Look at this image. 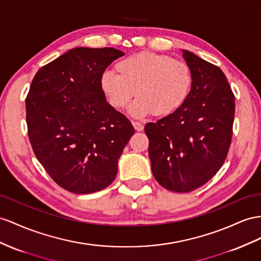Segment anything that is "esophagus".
<instances>
[{"mask_svg": "<svg viewBox=\"0 0 261 261\" xmlns=\"http://www.w3.org/2000/svg\"><path fill=\"white\" fill-rule=\"evenodd\" d=\"M132 124H133V126H135V129L137 131H142L144 129V125L139 121H132Z\"/></svg>", "mask_w": 261, "mask_h": 261, "instance_id": "1", "label": "esophagus"}]
</instances>
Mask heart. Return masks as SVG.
<instances>
[{"label":"heart","mask_w":261,"mask_h":261,"mask_svg":"<svg viewBox=\"0 0 261 261\" xmlns=\"http://www.w3.org/2000/svg\"><path fill=\"white\" fill-rule=\"evenodd\" d=\"M115 71H106L100 85L108 102L117 110L128 106L132 116L142 118L153 113L158 117L175 112L188 99L193 83L190 66L181 59L140 51L116 65Z\"/></svg>","instance_id":"obj_1"}]
</instances>
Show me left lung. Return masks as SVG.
I'll list each match as a JSON object with an SVG mask.
<instances>
[{"mask_svg": "<svg viewBox=\"0 0 261 261\" xmlns=\"http://www.w3.org/2000/svg\"><path fill=\"white\" fill-rule=\"evenodd\" d=\"M193 83L179 108L144 126L152 173L164 189L188 193L207 183L229 151L235 96L218 66L182 49Z\"/></svg>", "mask_w": 261, "mask_h": 261, "instance_id": "8db88e82", "label": "left lung"}]
</instances>
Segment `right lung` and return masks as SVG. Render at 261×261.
<instances>
[{
	"label": "right lung",
	"mask_w": 261,
	"mask_h": 261,
	"mask_svg": "<svg viewBox=\"0 0 261 261\" xmlns=\"http://www.w3.org/2000/svg\"><path fill=\"white\" fill-rule=\"evenodd\" d=\"M124 54L112 47H76L43 66L26 96L29 139L37 160L61 188L89 194L109 186L118 159L135 135L107 102L100 80Z\"/></svg>",
	"instance_id": "1"
}]
</instances>
